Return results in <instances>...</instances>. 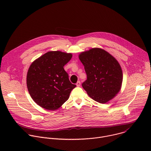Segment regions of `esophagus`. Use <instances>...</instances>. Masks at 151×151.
Listing matches in <instances>:
<instances>
[{
  "label": "esophagus",
  "instance_id": "obj_1",
  "mask_svg": "<svg viewBox=\"0 0 151 151\" xmlns=\"http://www.w3.org/2000/svg\"><path fill=\"white\" fill-rule=\"evenodd\" d=\"M76 86H77V87H80V86H81V82H80V81H78L77 82V83H76Z\"/></svg>",
  "mask_w": 151,
  "mask_h": 151
}]
</instances>
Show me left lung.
Listing matches in <instances>:
<instances>
[{
	"mask_svg": "<svg viewBox=\"0 0 151 151\" xmlns=\"http://www.w3.org/2000/svg\"><path fill=\"white\" fill-rule=\"evenodd\" d=\"M87 79L82 83L83 88L94 100L106 103L120 91L123 74L116 59L100 48H93L79 54Z\"/></svg>",
	"mask_w": 151,
	"mask_h": 151,
	"instance_id": "left-lung-1",
	"label": "left lung"
}]
</instances>
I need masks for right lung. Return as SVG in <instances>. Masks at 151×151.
<instances>
[{
  "mask_svg": "<svg viewBox=\"0 0 151 151\" xmlns=\"http://www.w3.org/2000/svg\"><path fill=\"white\" fill-rule=\"evenodd\" d=\"M72 54L60 51H49L32 62L27 74V87L33 101L49 111L60 107L76 87L63 67Z\"/></svg>",
  "mask_w": 151,
  "mask_h": 151,
  "instance_id": "obj_1",
  "label": "right lung"
}]
</instances>
